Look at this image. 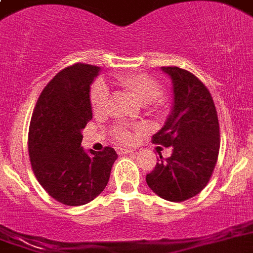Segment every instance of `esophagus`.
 Returning a JSON list of instances; mask_svg holds the SVG:
<instances>
[{
	"mask_svg": "<svg viewBox=\"0 0 253 253\" xmlns=\"http://www.w3.org/2000/svg\"><path fill=\"white\" fill-rule=\"evenodd\" d=\"M133 151L135 150L132 149H126V147H118L117 149V152L120 155H125V154H133Z\"/></svg>",
	"mask_w": 253,
	"mask_h": 253,
	"instance_id": "1",
	"label": "esophagus"
}]
</instances>
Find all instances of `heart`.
I'll return each mask as SVG.
<instances>
[{
	"label": "heart",
	"mask_w": 253,
	"mask_h": 253,
	"mask_svg": "<svg viewBox=\"0 0 253 253\" xmlns=\"http://www.w3.org/2000/svg\"><path fill=\"white\" fill-rule=\"evenodd\" d=\"M117 83L133 95L145 108L150 111H158L164 104V99L160 95L161 84L158 79L146 73H128L116 77ZM90 106L95 116H104L110 108V89L102 81H97L90 89ZM141 129V126H126L117 125L112 128V133L118 141L124 143H131L135 140L133 131Z\"/></svg>",
	"instance_id": "1"
}]
</instances>
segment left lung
Listing matches in <instances>:
<instances>
[{"mask_svg":"<svg viewBox=\"0 0 253 253\" xmlns=\"http://www.w3.org/2000/svg\"><path fill=\"white\" fill-rule=\"evenodd\" d=\"M174 88V107L152 142L172 147L170 158L146 175L152 192L169 202H184L207 186L214 171L220 145L217 110L208 88L193 73L163 67Z\"/></svg>","mask_w":253,"mask_h":253,"instance_id":"obj_1","label":"left lung"}]
</instances>
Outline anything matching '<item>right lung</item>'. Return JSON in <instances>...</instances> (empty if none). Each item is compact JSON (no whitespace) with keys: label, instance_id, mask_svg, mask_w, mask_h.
I'll use <instances>...</instances> for the list:
<instances>
[{"label":"right lung","instance_id":"obj_1","mask_svg":"<svg viewBox=\"0 0 253 253\" xmlns=\"http://www.w3.org/2000/svg\"><path fill=\"white\" fill-rule=\"evenodd\" d=\"M95 65L77 63L61 69L42 89L29 127L33 171L45 192L65 206H83L98 197L117 159L112 147L85 152L81 147L92 120L90 84Z\"/></svg>","mask_w":253,"mask_h":253}]
</instances>
